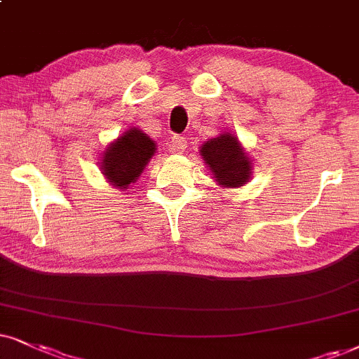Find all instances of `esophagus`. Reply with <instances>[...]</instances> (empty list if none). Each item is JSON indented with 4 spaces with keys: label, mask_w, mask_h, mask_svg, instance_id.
I'll use <instances>...</instances> for the list:
<instances>
[{
    "label": "esophagus",
    "mask_w": 359,
    "mask_h": 359,
    "mask_svg": "<svg viewBox=\"0 0 359 359\" xmlns=\"http://www.w3.org/2000/svg\"><path fill=\"white\" fill-rule=\"evenodd\" d=\"M187 149V140L180 135H174L169 144V152L170 154H182Z\"/></svg>",
    "instance_id": "34e87169"
}]
</instances>
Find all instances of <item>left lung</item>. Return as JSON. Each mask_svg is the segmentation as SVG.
<instances>
[{"instance_id": "8db88e82", "label": "left lung", "mask_w": 359, "mask_h": 359, "mask_svg": "<svg viewBox=\"0 0 359 359\" xmlns=\"http://www.w3.org/2000/svg\"><path fill=\"white\" fill-rule=\"evenodd\" d=\"M198 149L203 164L220 187L238 189L250 182L253 161L235 134L222 133Z\"/></svg>"}]
</instances>
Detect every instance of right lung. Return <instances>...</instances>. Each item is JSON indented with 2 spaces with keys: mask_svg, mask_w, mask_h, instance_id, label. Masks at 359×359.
Instances as JSON below:
<instances>
[{
  "mask_svg": "<svg viewBox=\"0 0 359 359\" xmlns=\"http://www.w3.org/2000/svg\"><path fill=\"white\" fill-rule=\"evenodd\" d=\"M156 151V140L139 127H129L102 152L101 174L112 187L126 190L139 179Z\"/></svg>",
  "mask_w": 359,
  "mask_h": 359,
  "instance_id": "obj_1",
  "label": "right lung"
}]
</instances>
